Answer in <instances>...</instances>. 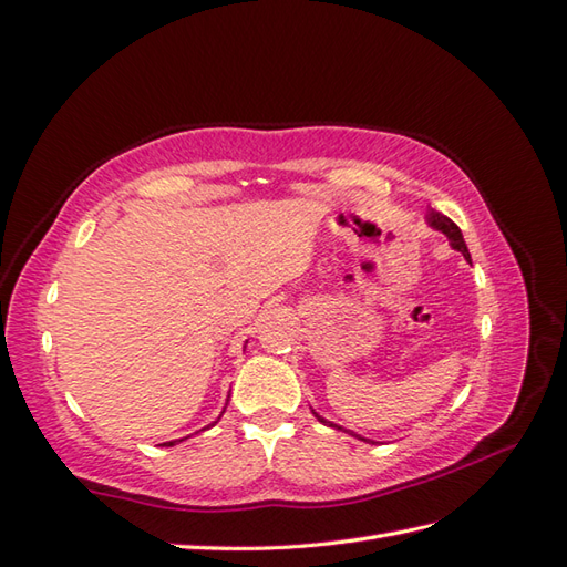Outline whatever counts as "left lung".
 Returning <instances> with one entry per match:
<instances>
[{"instance_id": "left-lung-1", "label": "left lung", "mask_w": 567, "mask_h": 567, "mask_svg": "<svg viewBox=\"0 0 567 567\" xmlns=\"http://www.w3.org/2000/svg\"><path fill=\"white\" fill-rule=\"evenodd\" d=\"M425 221H427V227H432L434 231H442V234L446 236V241H450V246L454 248V251H458V254H462L466 260H471V254H468L466 241H464V234H462V229H458L456 224H454L450 217H444L442 213H437V209H430L427 217H425ZM311 413H313V417L319 420V423H323V425H331V427H338V430H346V427H340V425L331 423V420H326L323 415L316 413L313 408H311ZM346 432H348V434H352V437L362 440V442H370V444H374V440H367V437H362V434H358V432H352V430H346Z\"/></svg>"}]
</instances>
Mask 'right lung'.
Segmentation results:
<instances>
[{
    "instance_id": "add662e5",
    "label": "right lung",
    "mask_w": 567,
    "mask_h": 567,
    "mask_svg": "<svg viewBox=\"0 0 567 567\" xmlns=\"http://www.w3.org/2000/svg\"><path fill=\"white\" fill-rule=\"evenodd\" d=\"M246 343H248V340H246ZM246 343H244V350H246ZM227 405H229V399H227V403H224V408H221V413H219V417L224 415V411H227ZM219 417L215 420V423H209L207 427H203V430H209V427H215L217 423H219ZM183 440H188V437H183ZM183 440H171V442H164L166 446H174V444H178V442H183Z\"/></svg>"
}]
</instances>
